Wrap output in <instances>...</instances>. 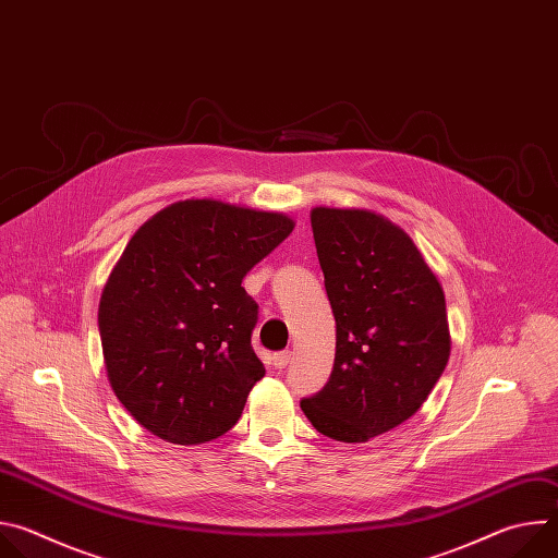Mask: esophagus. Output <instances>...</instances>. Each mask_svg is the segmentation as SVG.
Returning <instances> with one entry per match:
<instances>
[{
	"mask_svg": "<svg viewBox=\"0 0 558 558\" xmlns=\"http://www.w3.org/2000/svg\"><path fill=\"white\" fill-rule=\"evenodd\" d=\"M271 360H274L276 368H284L291 362V351H278V353H274Z\"/></svg>",
	"mask_w": 558,
	"mask_h": 558,
	"instance_id": "1",
	"label": "esophagus"
}]
</instances>
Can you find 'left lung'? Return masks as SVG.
I'll use <instances>...</instances> for the list:
<instances>
[{"mask_svg":"<svg viewBox=\"0 0 558 558\" xmlns=\"http://www.w3.org/2000/svg\"><path fill=\"white\" fill-rule=\"evenodd\" d=\"M311 227L336 317V362L300 409L315 430L360 444L413 417L441 377L446 300L411 235L388 218L315 207Z\"/></svg>","mask_w":558,"mask_h":558,"instance_id":"1","label":"left lung"}]
</instances>
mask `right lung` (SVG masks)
Segmentation results:
<instances>
[{
	"label": "right lung",
	"mask_w": 558,
	"mask_h": 558,
	"mask_svg": "<svg viewBox=\"0 0 558 558\" xmlns=\"http://www.w3.org/2000/svg\"><path fill=\"white\" fill-rule=\"evenodd\" d=\"M293 231L284 214L181 201L128 243L99 304L108 379L151 435L194 446L225 435L265 375L252 349L247 271Z\"/></svg>",
	"instance_id": "1"
}]
</instances>
